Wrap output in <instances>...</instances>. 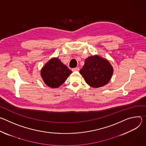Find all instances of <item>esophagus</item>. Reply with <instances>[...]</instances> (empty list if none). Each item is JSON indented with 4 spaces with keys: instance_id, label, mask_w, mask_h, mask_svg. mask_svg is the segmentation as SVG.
<instances>
[{
    "instance_id": "34e87169",
    "label": "esophagus",
    "mask_w": 146,
    "mask_h": 146,
    "mask_svg": "<svg viewBox=\"0 0 146 146\" xmlns=\"http://www.w3.org/2000/svg\"><path fill=\"white\" fill-rule=\"evenodd\" d=\"M72 71H79V68L78 67H76V68H74L72 69Z\"/></svg>"
}]
</instances>
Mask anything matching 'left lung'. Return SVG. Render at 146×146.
<instances>
[{
    "mask_svg": "<svg viewBox=\"0 0 146 146\" xmlns=\"http://www.w3.org/2000/svg\"><path fill=\"white\" fill-rule=\"evenodd\" d=\"M113 72V67L108 60L97 54L86 58L83 68L79 71L86 82L94 88L107 85Z\"/></svg>",
    "mask_w": 146,
    "mask_h": 146,
    "instance_id": "1",
    "label": "left lung"
}]
</instances>
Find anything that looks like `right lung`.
Returning <instances> with one entry per match:
<instances>
[{"mask_svg":"<svg viewBox=\"0 0 146 146\" xmlns=\"http://www.w3.org/2000/svg\"><path fill=\"white\" fill-rule=\"evenodd\" d=\"M72 72L60 59L53 57L42 68L40 75L47 86L57 88L65 82Z\"/></svg>","mask_w":146,"mask_h":146,"instance_id":"add662e5","label":"right lung"}]
</instances>
